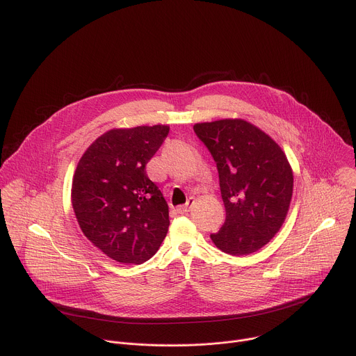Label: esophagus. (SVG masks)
Returning <instances> with one entry per match:
<instances>
[{"instance_id":"34e87169","label":"esophagus","mask_w":356,"mask_h":356,"mask_svg":"<svg viewBox=\"0 0 356 356\" xmlns=\"http://www.w3.org/2000/svg\"><path fill=\"white\" fill-rule=\"evenodd\" d=\"M193 202H194V200H193V198H190V200L186 202L184 206L177 207V209H176V211H177L179 214H187V213L190 211V209H191V204H193Z\"/></svg>"}]
</instances>
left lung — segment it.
I'll return each instance as SVG.
<instances>
[{"mask_svg": "<svg viewBox=\"0 0 356 356\" xmlns=\"http://www.w3.org/2000/svg\"><path fill=\"white\" fill-rule=\"evenodd\" d=\"M195 135L217 163L225 222L211 234L214 245L234 257L264 248L282 228L293 195V170L282 147L241 118L200 122Z\"/></svg>", "mask_w": 356, "mask_h": 356, "instance_id": "obj_1", "label": "left lung"}]
</instances>
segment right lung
Returning a JSON list of instances; mask_svg holds the SVG:
<instances>
[{
	"instance_id": "obj_1",
	"label": "right lung",
	"mask_w": 356,
	"mask_h": 356,
	"mask_svg": "<svg viewBox=\"0 0 356 356\" xmlns=\"http://www.w3.org/2000/svg\"><path fill=\"white\" fill-rule=\"evenodd\" d=\"M168 125L114 128L80 158L72 206L86 238L120 264L140 265L161 248L169 207L145 166L169 134Z\"/></svg>"
}]
</instances>
